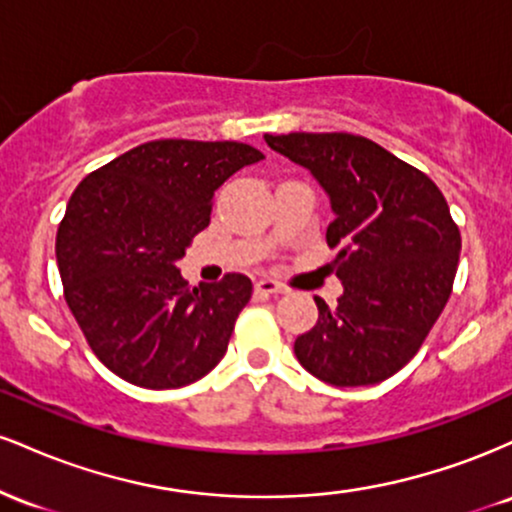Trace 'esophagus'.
Here are the masks:
<instances>
[{
  "label": "esophagus",
  "mask_w": 512,
  "mask_h": 512,
  "mask_svg": "<svg viewBox=\"0 0 512 512\" xmlns=\"http://www.w3.org/2000/svg\"><path fill=\"white\" fill-rule=\"evenodd\" d=\"M255 293H260V296H269V293H286V289L274 279H257Z\"/></svg>",
  "instance_id": "obj_1"
}]
</instances>
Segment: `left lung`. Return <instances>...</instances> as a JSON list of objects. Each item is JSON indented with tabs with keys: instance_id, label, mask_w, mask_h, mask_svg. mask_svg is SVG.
I'll use <instances>...</instances> for the list:
<instances>
[{
	"instance_id": "8db88e82",
	"label": "left lung",
	"mask_w": 512,
	"mask_h": 512,
	"mask_svg": "<svg viewBox=\"0 0 512 512\" xmlns=\"http://www.w3.org/2000/svg\"><path fill=\"white\" fill-rule=\"evenodd\" d=\"M308 168L330 197L327 245L339 248L344 293L315 298V327L293 344L301 366L334 387L375 385L421 349L452 293L460 228L438 185L366 137L346 132L264 134Z\"/></svg>"
}]
</instances>
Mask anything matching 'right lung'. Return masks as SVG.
I'll return each mask as SVG.
<instances>
[{
  "label": "right lung",
  "mask_w": 512,
  "mask_h": 512,
  "mask_svg": "<svg viewBox=\"0 0 512 512\" xmlns=\"http://www.w3.org/2000/svg\"><path fill=\"white\" fill-rule=\"evenodd\" d=\"M240 142H146L79 182L57 228L64 301L88 346L127 383L170 390L204 378L252 296L245 274L190 286L178 260L209 226L214 192L262 161Z\"/></svg>",
  "instance_id": "right-lung-1"
}]
</instances>
